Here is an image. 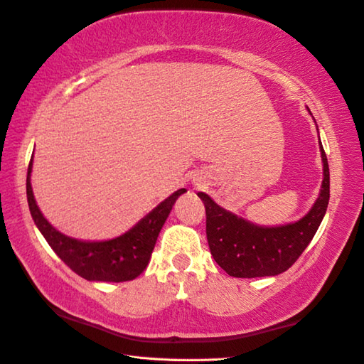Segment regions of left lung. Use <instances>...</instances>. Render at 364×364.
<instances>
[{"instance_id": "left-lung-1", "label": "left lung", "mask_w": 364, "mask_h": 364, "mask_svg": "<svg viewBox=\"0 0 364 364\" xmlns=\"http://www.w3.org/2000/svg\"><path fill=\"white\" fill-rule=\"evenodd\" d=\"M318 149L323 163L321 193L311 210L295 223L259 226L220 207L205 193H198L205 205V232L210 253L228 275L235 278L279 275L292 267L313 240L330 199V169L321 141Z\"/></svg>"}]
</instances>
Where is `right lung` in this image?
<instances>
[{"mask_svg":"<svg viewBox=\"0 0 364 364\" xmlns=\"http://www.w3.org/2000/svg\"><path fill=\"white\" fill-rule=\"evenodd\" d=\"M33 157L28 166L26 176V198L34 225L51 250L64 264L87 281H107V283H122L139 277L151 261V255L157 242L163 225L171 212L176 199L183 195L185 188L174 191L165 201H161L144 218L129 229L127 232L109 240L86 242L72 239L59 232L43 217L39 205L36 204L31 187Z\"/></svg>","mask_w":364,"mask_h":364,"instance_id":"1","label":"right lung"}]
</instances>
